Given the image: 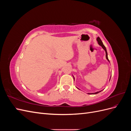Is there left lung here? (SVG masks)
Masks as SVG:
<instances>
[{"label": "left lung", "instance_id": "1", "mask_svg": "<svg viewBox=\"0 0 131 131\" xmlns=\"http://www.w3.org/2000/svg\"><path fill=\"white\" fill-rule=\"evenodd\" d=\"M97 41H98V44L100 45V46H101L102 47V48L104 50H105V53H106V59L107 60H108L109 62V59H108V53H107V51H106V48H105V46L103 45V42H102V40H101V39H100V37H98L97 38ZM111 78V77H110ZM101 91H100V92H96V93H88V94H97V93H98L99 92H100Z\"/></svg>", "mask_w": 131, "mask_h": 131}]
</instances>
